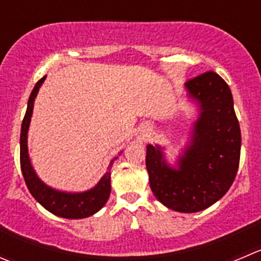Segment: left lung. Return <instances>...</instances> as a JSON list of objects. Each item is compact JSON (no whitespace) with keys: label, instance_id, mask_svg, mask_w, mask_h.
<instances>
[{"label":"left lung","instance_id":"1","mask_svg":"<svg viewBox=\"0 0 261 261\" xmlns=\"http://www.w3.org/2000/svg\"><path fill=\"white\" fill-rule=\"evenodd\" d=\"M190 95L200 103L192 143L178 169L167 166L159 146H146V169L154 196L167 208L195 213L213 205L236 178L241 130L227 83L214 71L189 79Z\"/></svg>","mask_w":261,"mask_h":261}]
</instances>
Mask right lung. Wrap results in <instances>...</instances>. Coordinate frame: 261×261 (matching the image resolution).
<instances>
[{
  "mask_svg": "<svg viewBox=\"0 0 261 261\" xmlns=\"http://www.w3.org/2000/svg\"><path fill=\"white\" fill-rule=\"evenodd\" d=\"M45 76L38 80L34 89L32 90L29 100H28L27 113L24 116V120L21 123V134H20V166H21L22 176H24L25 184L29 189L30 194L34 196L35 200L44 206L48 212L53 213L55 216L62 217V218L69 219H79L87 218L92 214L97 213L102 206L107 203L111 194V168H112L113 158L108 166V171L99 181V184L94 189L89 191L82 192V194H67V192L56 191L50 189L47 185L43 184L37 177L35 172L33 171V167L30 164L29 155H28V128H29L30 117L33 113V106L34 99L38 94L40 85L44 82Z\"/></svg>",
  "mask_w": 261,
  "mask_h": 261,
  "instance_id": "right-lung-1",
  "label": "right lung"
}]
</instances>
